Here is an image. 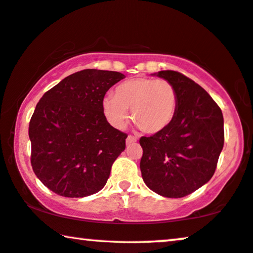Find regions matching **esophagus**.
Instances as JSON below:
<instances>
[{
  "label": "esophagus",
  "instance_id": "esophagus-1",
  "mask_svg": "<svg viewBox=\"0 0 253 253\" xmlns=\"http://www.w3.org/2000/svg\"><path fill=\"white\" fill-rule=\"evenodd\" d=\"M136 141H137L136 137L131 136V135H128L127 138H126V144H127V145H129V144H133V143H135V142H136Z\"/></svg>",
  "mask_w": 253,
  "mask_h": 253
}]
</instances>
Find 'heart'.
Returning <instances> with one entry per match:
<instances>
[{
    "instance_id": "obj_1",
    "label": "heart",
    "mask_w": 253,
    "mask_h": 253,
    "mask_svg": "<svg viewBox=\"0 0 253 253\" xmlns=\"http://www.w3.org/2000/svg\"><path fill=\"white\" fill-rule=\"evenodd\" d=\"M105 119L122 129L129 118L146 134H159L171 125L177 110V93L165 79L138 77L128 79L115 88L114 96L102 100Z\"/></svg>"
}]
</instances>
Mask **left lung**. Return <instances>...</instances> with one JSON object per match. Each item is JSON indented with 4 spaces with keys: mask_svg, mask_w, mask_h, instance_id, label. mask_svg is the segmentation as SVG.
Here are the masks:
<instances>
[{
    "mask_svg": "<svg viewBox=\"0 0 253 253\" xmlns=\"http://www.w3.org/2000/svg\"><path fill=\"white\" fill-rule=\"evenodd\" d=\"M152 76L174 86L177 110L167 129L139 139V168L150 190L166 198H183L213 176L224 146V117L212 97L183 74L163 70Z\"/></svg>",
    "mask_w": 253,
    "mask_h": 253,
    "instance_id": "left-lung-1",
    "label": "left lung"
}]
</instances>
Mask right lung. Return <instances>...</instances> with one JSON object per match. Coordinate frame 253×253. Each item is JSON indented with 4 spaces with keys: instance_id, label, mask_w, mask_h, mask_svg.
I'll use <instances>...</instances> for the list:
<instances>
[{
    "instance_id": "obj_1",
    "label": "right lung",
    "mask_w": 253,
    "mask_h": 253,
    "mask_svg": "<svg viewBox=\"0 0 253 253\" xmlns=\"http://www.w3.org/2000/svg\"><path fill=\"white\" fill-rule=\"evenodd\" d=\"M125 78L118 71L85 69L42 96L29 123L33 170L45 186L66 198L102 190L127 134L105 119L102 100Z\"/></svg>"
}]
</instances>
